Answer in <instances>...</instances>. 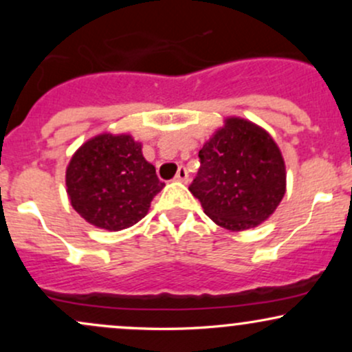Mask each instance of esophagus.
<instances>
[{
    "label": "esophagus",
    "mask_w": 352,
    "mask_h": 352,
    "mask_svg": "<svg viewBox=\"0 0 352 352\" xmlns=\"http://www.w3.org/2000/svg\"><path fill=\"white\" fill-rule=\"evenodd\" d=\"M175 180L177 182H184V184H187L188 182V172L185 167H179V170H177V175H175Z\"/></svg>",
    "instance_id": "esophagus-1"
}]
</instances>
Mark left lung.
I'll use <instances>...</instances> for the list:
<instances>
[{"instance_id":"left-lung-1","label":"left lung","mask_w":352,"mask_h":352,"mask_svg":"<svg viewBox=\"0 0 352 352\" xmlns=\"http://www.w3.org/2000/svg\"><path fill=\"white\" fill-rule=\"evenodd\" d=\"M200 168L188 190L220 227L241 232L268 220L286 192L280 148L265 129L240 117L204 144Z\"/></svg>"}]
</instances>
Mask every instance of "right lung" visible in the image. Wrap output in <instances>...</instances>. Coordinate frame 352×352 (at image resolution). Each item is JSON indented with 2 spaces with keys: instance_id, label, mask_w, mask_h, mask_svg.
<instances>
[{
  "instance_id": "1",
  "label": "right lung",
  "mask_w": 352,
  "mask_h": 352,
  "mask_svg": "<svg viewBox=\"0 0 352 352\" xmlns=\"http://www.w3.org/2000/svg\"><path fill=\"white\" fill-rule=\"evenodd\" d=\"M164 182L129 134H99L82 144L66 170L71 205L87 223L119 232L142 220Z\"/></svg>"
}]
</instances>
